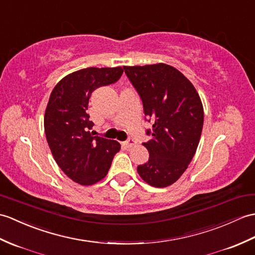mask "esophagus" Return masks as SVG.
<instances>
[{
  "instance_id": "1",
  "label": "esophagus",
  "mask_w": 255,
  "mask_h": 255,
  "mask_svg": "<svg viewBox=\"0 0 255 255\" xmlns=\"http://www.w3.org/2000/svg\"><path fill=\"white\" fill-rule=\"evenodd\" d=\"M134 144H135V141L133 139H131V138H129L127 141L124 142V145H125L126 147H128V149H129V147L133 146Z\"/></svg>"
}]
</instances>
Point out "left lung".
I'll list each match as a JSON object with an SVG mask.
<instances>
[{"mask_svg":"<svg viewBox=\"0 0 255 255\" xmlns=\"http://www.w3.org/2000/svg\"><path fill=\"white\" fill-rule=\"evenodd\" d=\"M125 74L152 122V139L143 145L149 162L139 165L140 177L150 186L173 185L185 173L195 154L203 128V105L193 85L178 69L159 63L124 66Z\"/></svg>","mask_w":255,"mask_h":255,"instance_id":"1","label":"left lung"}]
</instances>
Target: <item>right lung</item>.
Instances as JSON below:
<instances>
[{
    "instance_id": "right-lung-1",
    "label": "right lung",
    "mask_w": 255,
    "mask_h": 255,
    "mask_svg": "<svg viewBox=\"0 0 255 255\" xmlns=\"http://www.w3.org/2000/svg\"><path fill=\"white\" fill-rule=\"evenodd\" d=\"M122 67H89L69 74L53 89L44 115V131L51 152L65 175L91 186L108 175L121 144L90 131L94 124L87 113L96 89L114 84Z\"/></svg>"
}]
</instances>
